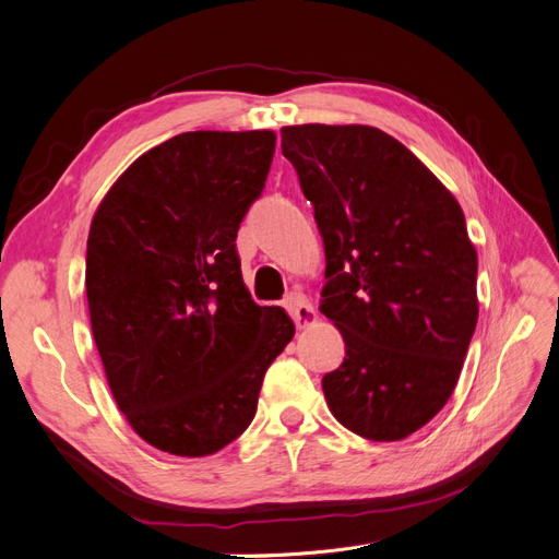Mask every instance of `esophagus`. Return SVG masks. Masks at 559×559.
Instances as JSON below:
<instances>
[{
  "mask_svg": "<svg viewBox=\"0 0 559 559\" xmlns=\"http://www.w3.org/2000/svg\"><path fill=\"white\" fill-rule=\"evenodd\" d=\"M284 308H286V312L292 314V319L296 321V326H300V329L310 326L312 321L317 319V312L312 308V302L302 294H292L289 298L284 300Z\"/></svg>",
  "mask_w": 559,
  "mask_h": 559,
  "instance_id": "1",
  "label": "esophagus"
}]
</instances>
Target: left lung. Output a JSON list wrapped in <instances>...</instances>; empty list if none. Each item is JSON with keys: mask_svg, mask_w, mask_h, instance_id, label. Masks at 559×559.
I'll return each mask as SVG.
<instances>
[{"mask_svg": "<svg viewBox=\"0 0 559 559\" xmlns=\"http://www.w3.org/2000/svg\"><path fill=\"white\" fill-rule=\"evenodd\" d=\"M282 154L326 251L321 306L345 361L321 380L333 417L401 441L443 408L478 321V253L460 202L392 134L286 126Z\"/></svg>", "mask_w": 559, "mask_h": 559, "instance_id": "left-lung-1", "label": "left lung"}]
</instances>
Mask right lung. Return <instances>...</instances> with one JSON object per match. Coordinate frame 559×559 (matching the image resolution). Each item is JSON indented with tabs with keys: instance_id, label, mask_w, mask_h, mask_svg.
<instances>
[{
	"instance_id": "1",
	"label": "right lung",
	"mask_w": 559,
	"mask_h": 559,
	"mask_svg": "<svg viewBox=\"0 0 559 559\" xmlns=\"http://www.w3.org/2000/svg\"><path fill=\"white\" fill-rule=\"evenodd\" d=\"M273 130H195L134 160L88 233L86 296L107 382L148 445L205 456L257 415L296 329L251 300L235 249L265 186Z\"/></svg>"
}]
</instances>
